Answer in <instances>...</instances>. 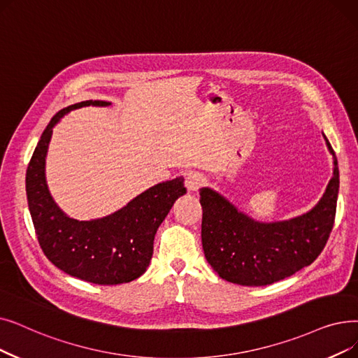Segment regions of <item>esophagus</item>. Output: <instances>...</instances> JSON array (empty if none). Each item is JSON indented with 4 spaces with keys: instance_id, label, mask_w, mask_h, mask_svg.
Here are the masks:
<instances>
[{
    "instance_id": "esophagus-1",
    "label": "esophagus",
    "mask_w": 358,
    "mask_h": 358,
    "mask_svg": "<svg viewBox=\"0 0 358 358\" xmlns=\"http://www.w3.org/2000/svg\"><path fill=\"white\" fill-rule=\"evenodd\" d=\"M184 182L189 192H197L201 185L205 184V177L203 174L197 173V171H190V173H187V176H185Z\"/></svg>"
}]
</instances>
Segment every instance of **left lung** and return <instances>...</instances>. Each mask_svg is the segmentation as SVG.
<instances>
[{
  "instance_id": "8db88e82",
  "label": "left lung",
  "mask_w": 358,
  "mask_h": 358,
  "mask_svg": "<svg viewBox=\"0 0 358 358\" xmlns=\"http://www.w3.org/2000/svg\"><path fill=\"white\" fill-rule=\"evenodd\" d=\"M323 138L332 155V178L317 203L303 215L257 221L216 190L200 189L205 257L225 281L269 285L312 265L322 253L334 227L339 192L338 161L328 137L323 134Z\"/></svg>"
}]
</instances>
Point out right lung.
Here are the masks:
<instances>
[{
	"mask_svg": "<svg viewBox=\"0 0 358 358\" xmlns=\"http://www.w3.org/2000/svg\"><path fill=\"white\" fill-rule=\"evenodd\" d=\"M110 106L106 101H83L52 117L43 130L26 171V194L38 241L45 256L70 276L98 285L130 282L146 272L155 234L176 200L185 194L184 178L152 185L118 210L79 221L61 209L46 184V153L52 130L64 115L83 106Z\"/></svg>",
	"mask_w": 358,
	"mask_h": 358,
	"instance_id": "add662e5",
	"label": "right lung"
}]
</instances>
